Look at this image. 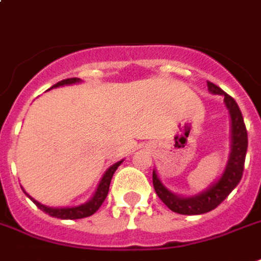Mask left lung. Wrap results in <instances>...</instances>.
<instances>
[{"instance_id": "1", "label": "left lung", "mask_w": 261, "mask_h": 261, "mask_svg": "<svg viewBox=\"0 0 261 261\" xmlns=\"http://www.w3.org/2000/svg\"><path fill=\"white\" fill-rule=\"evenodd\" d=\"M207 89L213 94H222L225 96L226 107L230 114L232 121V143H230V155L226 164L223 174L218 181L212 184L211 187L194 196H178L172 194L168 188L162 184L158 178L155 169L152 171V185L155 189L160 199L172 211V212L181 213V215H202L213 211L216 206L229 196L238 184L242 179L243 169H245L246 151H247V130H246L245 120L242 112L239 109L238 103L233 97L226 94L219 86L213 85L212 82H207Z\"/></svg>"}]
</instances>
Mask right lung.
Instances as JSON below:
<instances>
[{"label":"right lung","instance_id":"obj_1","mask_svg":"<svg viewBox=\"0 0 261 261\" xmlns=\"http://www.w3.org/2000/svg\"><path fill=\"white\" fill-rule=\"evenodd\" d=\"M80 79L77 77H70V79H65L61 80V82H58L56 85L50 87V89H54V87H59V86H65V85H73V83H79ZM123 162L121 161L116 162V164H113L110 168L107 169L103 175V178H101V181H100L99 187L96 189V192L92 196V199H89L86 203H82L79 206H72V207H49L45 206V205H42L39 203L38 200H35L34 198H31L25 191V195L31 198V200L35 203L36 206L41 209L42 212L48 213L50 216H54V218H58V219H82V218H87V216H90L93 213L96 212L100 206H101V203L105 202L106 196L109 194V188H110V182H112L113 174L116 172V169L120 167V164Z\"/></svg>","mask_w":261,"mask_h":261}]
</instances>
